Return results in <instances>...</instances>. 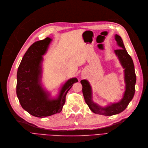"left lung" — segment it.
<instances>
[{"label":"left lung","mask_w":148,"mask_h":148,"mask_svg":"<svg viewBox=\"0 0 148 148\" xmlns=\"http://www.w3.org/2000/svg\"><path fill=\"white\" fill-rule=\"evenodd\" d=\"M115 40L120 49L114 50V53L124 69L125 90L122 99L116 103H110L105 107H101L93 101L92 88L89 82L86 79L81 81L83 96L89 108L95 114L107 116L121 113L128 107L134 95L136 82V75L133 61L126 50L123 40L117 34L115 35Z\"/></svg>","instance_id":"8db88e82"}]
</instances>
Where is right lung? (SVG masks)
<instances>
[{
    "instance_id": "right-lung-1",
    "label": "right lung",
    "mask_w": 148,
    "mask_h": 148,
    "mask_svg": "<svg viewBox=\"0 0 148 148\" xmlns=\"http://www.w3.org/2000/svg\"><path fill=\"white\" fill-rule=\"evenodd\" d=\"M49 37L35 42L27 49L18 66L17 73V96L22 108L30 114L45 117L60 112L66 102V96L76 78L68 79L61 87L58 95L52 97L43 87L42 63L52 41Z\"/></svg>"
}]
</instances>
